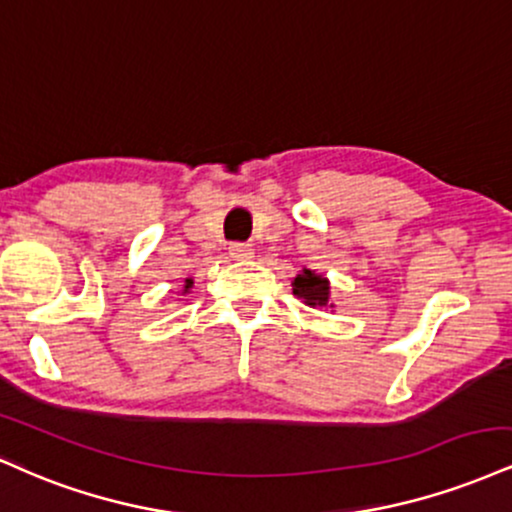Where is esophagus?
<instances>
[{
    "label": "esophagus",
    "instance_id": "esophagus-1",
    "mask_svg": "<svg viewBox=\"0 0 512 512\" xmlns=\"http://www.w3.org/2000/svg\"><path fill=\"white\" fill-rule=\"evenodd\" d=\"M251 256H254L251 244H232L230 246V258H234V261H249Z\"/></svg>",
    "mask_w": 512,
    "mask_h": 512
}]
</instances>
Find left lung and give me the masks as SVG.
Listing matches in <instances>:
<instances>
[{
	"label": "left lung",
	"instance_id": "obj_1",
	"mask_svg": "<svg viewBox=\"0 0 512 512\" xmlns=\"http://www.w3.org/2000/svg\"><path fill=\"white\" fill-rule=\"evenodd\" d=\"M292 292L311 309H335L333 299H330V280L309 268H302L297 278H292Z\"/></svg>",
	"mask_w": 512,
	"mask_h": 512
}]
</instances>
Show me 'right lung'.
<instances>
[{"label":"right lung","instance_id":"obj_1","mask_svg":"<svg viewBox=\"0 0 512 512\" xmlns=\"http://www.w3.org/2000/svg\"><path fill=\"white\" fill-rule=\"evenodd\" d=\"M191 287H194V280L191 278H186V282H184V287H182V294H189V290Z\"/></svg>","mask_w":512,"mask_h":512}]
</instances>
